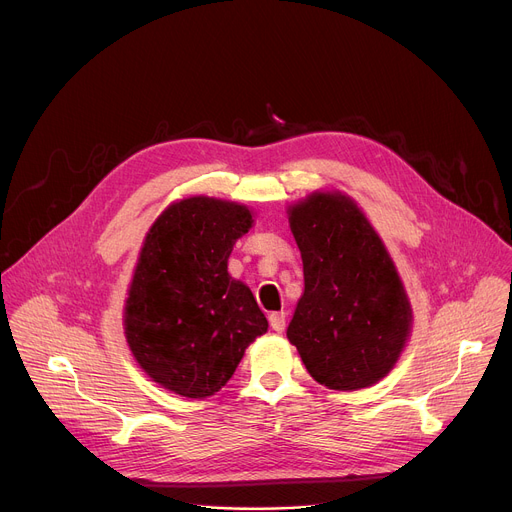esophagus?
Returning <instances> with one entry per match:
<instances>
[{
    "label": "esophagus",
    "instance_id": "esophagus-1",
    "mask_svg": "<svg viewBox=\"0 0 512 512\" xmlns=\"http://www.w3.org/2000/svg\"><path fill=\"white\" fill-rule=\"evenodd\" d=\"M269 325L276 333H282L286 329V313H271L269 315Z\"/></svg>",
    "mask_w": 512,
    "mask_h": 512
}]
</instances>
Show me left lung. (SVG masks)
<instances>
[{
  "label": "left lung",
  "instance_id": "obj_1",
  "mask_svg": "<svg viewBox=\"0 0 512 512\" xmlns=\"http://www.w3.org/2000/svg\"><path fill=\"white\" fill-rule=\"evenodd\" d=\"M304 292L288 325L311 377L335 391L370 387L399 360L412 306L379 234L356 203L317 191L288 210Z\"/></svg>",
  "mask_w": 512,
  "mask_h": 512
}]
</instances>
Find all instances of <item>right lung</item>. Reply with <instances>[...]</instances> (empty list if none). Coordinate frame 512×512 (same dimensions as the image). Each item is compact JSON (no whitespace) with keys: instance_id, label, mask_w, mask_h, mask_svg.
Returning <instances> with one entry per match:
<instances>
[{"instance_id":"right-lung-1","label":"right lung","mask_w":512,"mask_h":512,"mask_svg":"<svg viewBox=\"0 0 512 512\" xmlns=\"http://www.w3.org/2000/svg\"><path fill=\"white\" fill-rule=\"evenodd\" d=\"M247 206L187 197L152 224L125 300V337L152 381L189 399L220 391L267 331L253 292L228 274Z\"/></svg>"}]
</instances>
